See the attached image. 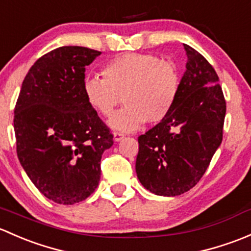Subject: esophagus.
Instances as JSON below:
<instances>
[{
	"label": "esophagus",
	"mask_w": 251,
	"mask_h": 251,
	"mask_svg": "<svg viewBox=\"0 0 251 251\" xmlns=\"http://www.w3.org/2000/svg\"><path fill=\"white\" fill-rule=\"evenodd\" d=\"M122 139H125V134L118 133V131H115V133H113V140H115L116 143L121 141V140H122Z\"/></svg>",
	"instance_id": "1"
}]
</instances>
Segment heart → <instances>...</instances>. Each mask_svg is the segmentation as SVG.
Wrapping results in <instances>:
<instances>
[{"instance_id":"heart-1","label":"heart","mask_w":251,"mask_h":251,"mask_svg":"<svg viewBox=\"0 0 251 251\" xmlns=\"http://www.w3.org/2000/svg\"><path fill=\"white\" fill-rule=\"evenodd\" d=\"M101 74L104 78L87 76L83 79L84 99L98 113L108 116L122 95L125 106L111 116L108 126L126 133L138 130L146 121H163L181 88L176 66L152 54H123L107 63Z\"/></svg>"}]
</instances>
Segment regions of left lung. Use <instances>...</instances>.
Segmentation results:
<instances>
[{"mask_svg": "<svg viewBox=\"0 0 251 251\" xmlns=\"http://www.w3.org/2000/svg\"><path fill=\"white\" fill-rule=\"evenodd\" d=\"M186 71L174 107L139 136L135 170L150 192L182 195L196 186L222 141L226 101L215 70L202 54L183 45Z\"/></svg>", "mask_w": 251, "mask_h": 251, "instance_id": "left-lung-1", "label": "left lung"}]
</instances>
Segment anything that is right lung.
<instances>
[{"instance_id": "obj_1", "label": "right lung", "mask_w": 251, "mask_h": 251, "mask_svg": "<svg viewBox=\"0 0 251 251\" xmlns=\"http://www.w3.org/2000/svg\"><path fill=\"white\" fill-rule=\"evenodd\" d=\"M101 51L59 47L38 59L23 81L14 110L23 169L48 200L72 205L100 181V161L113 135L83 95L84 71Z\"/></svg>"}]
</instances>
